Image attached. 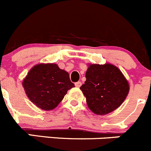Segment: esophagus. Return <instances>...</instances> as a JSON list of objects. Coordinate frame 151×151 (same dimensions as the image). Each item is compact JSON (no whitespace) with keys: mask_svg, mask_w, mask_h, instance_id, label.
I'll return each mask as SVG.
<instances>
[{"mask_svg":"<svg viewBox=\"0 0 151 151\" xmlns=\"http://www.w3.org/2000/svg\"><path fill=\"white\" fill-rule=\"evenodd\" d=\"M81 85H82V83L80 82V81H78V82L75 83V86L80 87V86H81Z\"/></svg>","mask_w":151,"mask_h":151,"instance_id":"obj_1","label":"esophagus"}]
</instances>
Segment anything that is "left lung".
I'll return each instance as SVG.
<instances>
[{"instance_id":"left-lung-1","label":"left lung","mask_w":151,"mask_h":151,"mask_svg":"<svg viewBox=\"0 0 151 151\" xmlns=\"http://www.w3.org/2000/svg\"><path fill=\"white\" fill-rule=\"evenodd\" d=\"M80 89L88 108L97 115H105L120 106L127 96L129 84L117 67L111 64H93L86 73Z\"/></svg>"}]
</instances>
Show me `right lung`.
<instances>
[{
	"mask_svg": "<svg viewBox=\"0 0 151 151\" xmlns=\"http://www.w3.org/2000/svg\"><path fill=\"white\" fill-rule=\"evenodd\" d=\"M23 86L29 99L44 110H51L74 87L68 73L56 64H40L28 72Z\"/></svg>",
	"mask_w": 151,
	"mask_h": 151,
	"instance_id": "add662e5",
	"label": "right lung"
}]
</instances>
